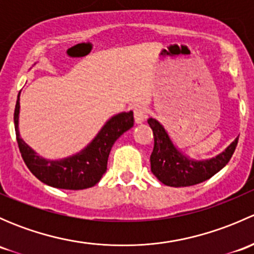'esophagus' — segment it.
<instances>
[{
    "instance_id": "esophagus-1",
    "label": "esophagus",
    "mask_w": 254,
    "mask_h": 254,
    "mask_svg": "<svg viewBox=\"0 0 254 254\" xmlns=\"http://www.w3.org/2000/svg\"><path fill=\"white\" fill-rule=\"evenodd\" d=\"M134 118H135V123H136V124L142 123L143 120L147 118V109H146V107L142 106V104H137V106H135L134 107Z\"/></svg>"
}]
</instances>
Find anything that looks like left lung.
<instances>
[{
  "instance_id": "8db88e82",
  "label": "left lung",
  "mask_w": 254,
  "mask_h": 254,
  "mask_svg": "<svg viewBox=\"0 0 254 254\" xmlns=\"http://www.w3.org/2000/svg\"><path fill=\"white\" fill-rule=\"evenodd\" d=\"M153 132V150L151 153V172L168 187H189L199 184L216 175L231 160L238 142H234L222 153L206 161H193L182 155L173 146L170 136L156 119L147 120Z\"/></svg>"
}]
</instances>
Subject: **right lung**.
I'll return each mask as SVG.
<instances>
[{
	"mask_svg": "<svg viewBox=\"0 0 254 254\" xmlns=\"http://www.w3.org/2000/svg\"><path fill=\"white\" fill-rule=\"evenodd\" d=\"M18 114L19 94L14 109V129L18 147L27 167L43 183L54 188L71 190L91 188L101 181L102 176L107 171L112 146L125 131L134 127L132 112L120 113L108 120L93 141L77 155L65 160L49 161L39 157L20 139L18 131Z\"/></svg>",
	"mask_w": 254,
	"mask_h": 254,
	"instance_id": "1",
	"label": "right lung"
}]
</instances>
